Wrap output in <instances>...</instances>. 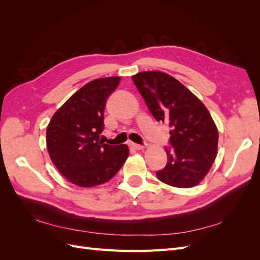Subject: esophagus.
Returning a JSON list of instances; mask_svg holds the SVG:
<instances>
[{
	"instance_id": "obj_1",
	"label": "esophagus",
	"mask_w": 260,
	"mask_h": 260,
	"mask_svg": "<svg viewBox=\"0 0 260 260\" xmlns=\"http://www.w3.org/2000/svg\"><path fill=\"white\" fill-rule=\"evenodd\" d=\"M129 145H130L131 148L137 149V151H141V149H144L143 145H139V144H136V143H130Z\"/></svg>"
}]
</instances>
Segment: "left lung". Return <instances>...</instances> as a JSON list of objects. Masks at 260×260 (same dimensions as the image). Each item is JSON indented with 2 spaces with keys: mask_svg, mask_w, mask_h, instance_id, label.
I'll return each instance as SVG.
<instances>
[{
  "mask_svg": "<svg viewBox=\"0 0 260 260\" xmlns=\"http://www.w3.org/2000/svg\"><path fill=\"white\" fill-rule=\"evenodd\" d=\"M132 80L155 119L170 128L172 148H165L168 161L156 177L176 187L198 185L218 153V129L208 109L166 73L142 72L132 76Z\"/></svg>",
  "mask_w": 260,
  "mask_h": 260,
  "instance_id": "8db88e82",
  "label": "left lung"
}]
</instances>
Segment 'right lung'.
Here are the masks:
<instances>
[{
    "label": "right lung",
    "instance_id": "1",
    "mask_svg": "<svg viewBox=\"0 0 260 260\" xmlns=\"http://www.w3.org/2000/svg\"><path fill=\"white\" fill-rule=\"evenodd\" d=\"M120 80V77H107L88 82L55 112L46 128L50 158L73 184H103L128 158L127 145H107L100 139L106 101Z\"/></svg>",
    "mask_w": 260,
    "mask_h": 260
}]
</instances>
